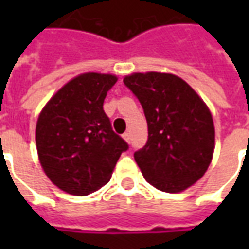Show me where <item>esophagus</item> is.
<instances>
[{"label": "esophagus", "instance_id": "1", "mask_svg": "<svg viewBox=\"0 0 249 249\" xmlns=\"http://www.w3.org/2000/svg\"><path fill=\"white\" fill-rule=\"evenodd\" d=\"M123 137H124V140L126 141V142H130V133H128V132H125L124 135H123Z\"/></svg>", "mask_w": 249, "mask_h": 249}]
</instances>
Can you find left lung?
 I'll list each match as a JSON object with an SVG mask.
<instances>
[{
	"label": "left lung",
	"instance_id": "left-lung-1",
	"mask_svg": "<svg viewBox=\"0 0 249 249\" xmlns=\"http://www.w3.org/2000/svg\"><path fill=\"white\" fill-rule=\"evenodd\" d=\"M125 87L139 98L148 124L146 144L135 160L148 183L162 192H181L203 178L214 149L209 109L180 77L135 73Z\"/></svg>",
	"mask_w": 249,
	"mask_h": 249
}]
</instances>
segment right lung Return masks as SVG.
Listing matches in <instances>:
<instances>
[{"label":"right lung","instance_id":"1","mask_svg":"<svg viewBox=\"0 0 249 249\" xmlns=\"http://www.w3.org/2000/svg\"><path fill=\"white\" fill-rule=\"evenodd\" d=\"M116 76L84 73L51 98L36 126L40 162L54 185L77 196L96 192L110 180L129 145L114 133L104 112Z\"/></svg>","mask_w":249,"mask_h":249}]
</instances>
